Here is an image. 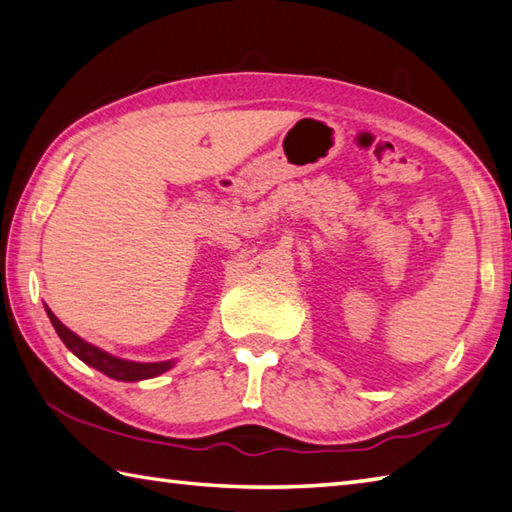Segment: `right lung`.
I'll return each mask as SVG.
<instances>
[{"mask_svg": "<svg viewBox=\"0 0 512 512\" xmlns=\"http://www.w3.org/2000/svg\"><path fill=\"white\" fill-rule=\"evenodd\" d=\"M44 308L50 324H53L59 339L66 344L70 353L110 379H117V382H142V379H153L175 366V359H168V362H130V359L110 355L106 350L97 348L95 344H88L86 339H82L79 335H75L73 330L66 328L46 304Z\"/></svg>", "mask_w": 512, "mask_h": 512, "instance_id": "add662e5", "label": "right lung"}]
</instances>
